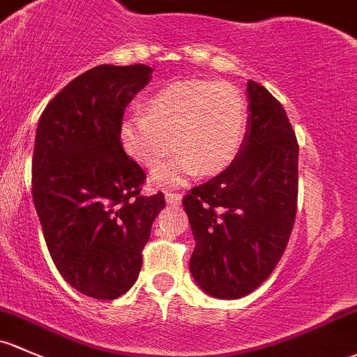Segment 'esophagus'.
I'll list each match as a JSON object with an SVG mask.
<instances>
[{
    "label": "esophagus",
    "instance_id": "1",
    "mask_svg": "<svg viewBox=\"0 0 357 357\" xmlns=\"http://www.w3.org/2000/svg\"><path fill=\"white\" fill-rule=\"evenodd\" d=\"M165 201L168 202V204H180L182 202V194H177V192H165Z\"/></svg>",
    "mask_w": 357,
    "mask_h": 357
}]
</instances>
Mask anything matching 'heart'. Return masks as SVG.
<instances>
[{
    "mask_svg": "<svg viewBox=\"0 0 357 357\" xmlns=\"http://www.w3.org/2000/svg\"><path fill=\"white\" fill-rule=\"evenodd\" d=\"M247 132V103L238 90L211 79H180L160 88L121 124L126 153L153 170L156 183H180L189 175H211L238 155Z\"/></svg>",
    "mask_w": 357,
    "mask_h": 357,
    "instance_id": "obj_1",
    "label": "heart"
}]
</instances>
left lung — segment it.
Returning a JSON list of instances; mask_svg holds the SVG:
<instances>
[{
    "label": "left lung",
    "instance_id": "8db88e82",
    "mask_svg": "<svg viewBox=\"0 0 357 357\" xmlns=\"http://www.w3.org/2000/svg\"><path fill=\"white\" fill-rule=\"evenodd\" d=\"M247 98L250 114L236 158L183 197L195 240L190 274L220 300L247 296L269 278L296 216L300 148L286 110L252 79Z\"/></svg>",
    "mask_w": 357,
    "mask_h": 357
}]
</instances>
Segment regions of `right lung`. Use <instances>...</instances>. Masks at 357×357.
<instances>
[{
    "label": "right lung",
    "mask_w": 357,
    "mask_h": 357,
    "mask_svg": "<svg viewBox=\"0 0 357 357\" xmlns=\"http://www.w3.org/2000/svg\"><path fill=\"white\" fill-rule=\"evenodd\" d=\"M144 64H100L68 83L37 124L32 194L49 254L68 284L116 300L139 275L143 247L165 208L144 197L146 174L126 155L124 110L151 79Z\"/></svg>",
    "instance_id": "1"
}]
</instances>
